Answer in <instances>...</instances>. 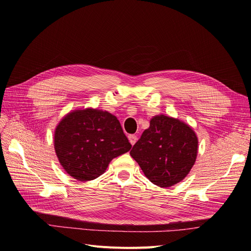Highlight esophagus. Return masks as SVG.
<instances>
[{
	"label": "esophagus",
	"instance_id": "obj_1",
	"mask_svg": "<svg viewBox=\"0 0 251 251\" xmlns=\"http://www.w3.org/2000/svg\"><path fill=\"white\" fill-rule=\"evenodd\" d=\"M128 139H129L130 143L132 144V146H134L135 142L137 141V136L134 134H130V135H128Z\"/></svg>",
	"mask_w": 251,
	"mask_h": 251
}]
</instances>
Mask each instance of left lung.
Returning a JSON list of instances; mask_svg holds the SVG:
<instances>
[{
    "instance_id": "left-lung-1",
    "label": "left lung",
    "mask_w": 251,
    "mask_h": 251,
    "mask_svg": "<svg viewBox=\"0 0 251 251\" xmlns=\"http://www.w3.org/2000/svg\"><path fill=\"white\" fill-rule=\"evenodd\" d=\"M199 139L193 129L179 119L156 115L143 131L130 155L146 177L160 187H171L185 178L193 167Z\"/></svg>"
}]
</instances>
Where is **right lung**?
Masks as SVG:
<instances>
[{
    "label": "right lung",
    "mask_w": 251,
    "mask_h": 251,
    "mask_svg": "<svg viewBox=\"0 0 251 251\" xmlns=\"http://www.w3.org/2000/svg\"><path fill=\"white\" fill-rule=\"evenodd\" d=\"M54 148L69 176L78 181L100 177L115 157L131 144L116 116L86 108L65 115L55 129Z\"/></svg>",
    "instance_id": "right-lung-1"
}]
</instances>
